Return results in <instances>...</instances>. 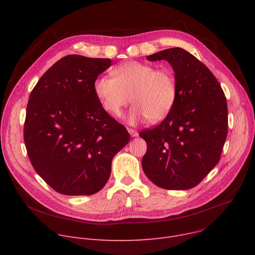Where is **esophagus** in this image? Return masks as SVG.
<instances>
[{"label":"esophagus","instance_id":"esophagus-1","mask_svg":"<svg viewBox=\"0 0 255 255\" xmlns=\"http://www.w3.org/2000/svg\"><path fill=\"white\" fill-rule=\"evenodd\" d=\"M128 132H129V134L131 135V137H136V136L138 135V132H137L136 130H134V129L128 128Z\"/></svg>","mask_w":255,"mask_h":255}]
</instances>
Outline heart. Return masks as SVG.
Wrapping results in <instances>:
<instances>
[{"label": "heart", "instance_id": "heart-1", "mask_svg": "<svg viewBox=\"0 0 255 255\" xmlns=\"http://www.w3.org/2000/svg\"><path fill=\"white\" fill-rule=\"evenodd\" d=\"M94 91L104 110L116 117L122 115L132 97L134 107L127 120L135 125L146 118L150 123L162 121L174 105L177 87L170 67L128 61L115 67L112 77L98 78Z\"/></svg>", "mask_w": 255, "mask_h": 255}]
</instances>
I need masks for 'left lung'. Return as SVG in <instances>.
<instances>
[{
	"mask_svg": "<svg viewBox=\"0 0 255 255\" xmlns=\"http://www.w3.org/2000/svg\"><path fill=\"white\" fill-rule=\"evenodd\" d=\"M147 60L171 65L177 93L165 119L139 133L147 144L142 168L159 188L189 190L220 160L228 131L226 98L211 70L183 48L164 49Z\"/></svg>",
	"mask_w": 255,
	"mask_h": 255,
	"instance_id": "8db88e82",
	"label": "left lung"
}]
</instances>
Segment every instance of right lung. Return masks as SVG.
<instances>
[{
  "label": "right lung",
  "instance_id": "add662e5",
  "mask_svg": "<svg viewBox=\"0 0 255 255\" xmlns=\"http://www.w3.org/2000/svg\"><path fill=\"white\" fill-rule=\"evenodd\" d=\"M110 58L70 54L56 61L32 90L24 142L31 164L57 193L91 196L111 174L113 157L130 140L101 106L94 84Z\"/></svg>",
  "mask_w": 255,
  "mask_h": 255
}]
</instances>
